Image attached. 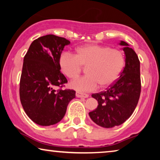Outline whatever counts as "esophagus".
Listing matches in <instances>:
<instances>
[{
    "label": "esophagus",
    "instance_id": "1",
    "mask_svg": "<svg viewBox=\"0 0 160 160\" xmlns=\"http://www.w3.org/2000/svg\"><path fill=\"white\" fill-rule=\"evenodd\" d=\"M76 96L77 98H87L89 97V95H87V94L80 93V92H76Z\"/></svg>",
    "mask_w": 160,
    "mask_h": 160
}]
</instances>
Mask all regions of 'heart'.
<instances>
[{"mask_svg":"<svg viewBox=\"0 0 160 160\" xmlns=\"http://www.w3.org/2000/svg\"><path fill=\"white\" fill-rule=\"evenodd\" d=\"M87 75L76 78L70 83L71 88L78 92H91L101 86L112 85L124 66L123 52L107 46L87 44L77 48L75 55L62 52L59 58L61 71L69 78L77 76L82 66H86Z\"/></svg>","mask_w":160,"mask_h":160,"instance_id":"heart-1","label":"heart"}]
</instances>
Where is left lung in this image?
Instances as JSON below:
<instances>
[{
  "label": "left lung",
  "mask_w": 160,
  "mask_h": 160,
  "mask_svg": "<svg viewBox=\"0 0 160 160\" xmlns=\"http://www.w3.org/2000/svg\"><path fill=\"white\" fill-rule=\"evenodd\" d=\"M119 45L125 55V66L119 78L106 91L92 94L97 108L89 113L91 119L102 128H111L123 124L132 114L141 94L140 61L136 53L125 41Z\"/></svg>",
  "instance_id": "1"
}]
</instances>
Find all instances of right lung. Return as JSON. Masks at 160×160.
Segmentation results:
<instances>
[{
    "label": "right lung",
    "mask_w": 160,
    "mask_h": 160,
    "mask_svg": "<svg viewBox=\"0 0 160 160\" xmlns=\"http://www.w3.org/2000/svg\"><path fill=\"white\" fill-rule=\"evenodd\" d=\"M71 42L54 35L36 39L23 60L19 84V97L28 117L41 126L58 123L66 113L67 106L76 98L73 89H59L68 81L60 73L59 58L65 46Z\"/></svg>",
    "instance_id": "right-lung-1"
}]
</instances>
